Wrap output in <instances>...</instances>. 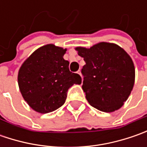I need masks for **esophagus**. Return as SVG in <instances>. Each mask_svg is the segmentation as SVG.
<instances>
[{
    "mask_svg": "<svg viewBox=\"0 0 147 147\" xmlns=\"http://www.w3.org/2000/svg\"><path fill=\"white\" fill-rule=\"evenodd\" d=\"M77 74H79L80 76H82V74H81V71H80V70L78 71V72H77Z\"/></svg>",
    "mask_w": 147,
    "mask_h": 147,
    "instance_id": "esophagus-1",
    "label": "esophagus"
}]
</instances>
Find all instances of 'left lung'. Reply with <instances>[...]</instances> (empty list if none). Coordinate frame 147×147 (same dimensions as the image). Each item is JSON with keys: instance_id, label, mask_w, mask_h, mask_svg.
<instances>
[{"instance_id": "left-lung-1", "label": "left lung", "mask_w": 147, "mask_h": 147, "mask_svg": "<svg viewBox=\"0 0 147 147\" xmlns=\"http://www.w3.org/2000/svg\"><path fill=\"white\" fill-rule=\"evenodd\" d=\"M75 50L86 62L82 69V88L88 103L107 113L121 108L135 82V67L130 55L119 46L105 42Z\"/></svg>"}]
</instances>
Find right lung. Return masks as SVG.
<instances>
[{
    "label": "right lung",
    "mask_w": 147,
    "mask_h": 147,
    "mask_svg": "<svg viewBox=\"0 0 147 147\" xmlns=\"http://www.w3.org/2000/svg\"><path fill=\"white\" fill-rule=\"evenodd\" d=\"M67 49L47 44L37 49L20 68L18 84L22 96L32 109L47 114L62 106L69 88L81 84L79 74L69 69L64 59Z\"/></svg>",
    "instance_id": "1"
}]
</instances>
